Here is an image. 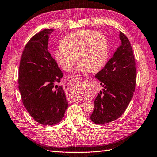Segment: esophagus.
<instances>
[{"mask_svg":"<svg viewBox=\"0 0 157 157\" xmlns=\"http://www.w3.org/2000/svg\"><path fill=\"white\" fill-rule=\"evenodd\" d=\"M77 77H78V75H72L71 76V79L72 78H77ZM74 101H77V102H79V101H81V100H79V99H77V98H75L74 99Z\"/></svg>","mask_w":157,"mask_h":157,"instance_id":"34e87169","label":"esophagus"}]
</instances>
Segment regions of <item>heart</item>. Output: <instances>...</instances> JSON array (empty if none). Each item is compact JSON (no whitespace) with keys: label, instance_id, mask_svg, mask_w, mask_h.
Returning <instances> with one entry per match:
<instances>
[{"label":"heart","instance_id":"1","mask_svg":"<svg viewBox=\"0 0 157 157\" xmlns=\"http://www.w3.org/2000/svg\"><path fill=\"white\" fill-rule=\"evenodd\" d=\"M55 54L58 63L64 70H72L78 59V71L94 72L106 63L108 44L105 35L99 31H75L63 38Z\"/></svg>","mask_w":157,"mask_h":157}]
</instances>
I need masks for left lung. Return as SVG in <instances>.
I'll list each match as a JSON object with an SVG mask.
<instances>
[{"instance_id":"left-lung-1","label":"left lung","mask_w":157,"mask_h":157,"mask_svg":"<svg viewBox=\"0 0 157 157\" xmlns=\"http://www.w3.org/2000/svg\"><path fill=\"white\" fill-rule=\"evenodd\" d=\"M122 44L95 77L103 87L96 97L91 120L104 124L118 119L126 110L135 91L136 68L128 37L120 32Z\"/></svg>"}]
</instances>
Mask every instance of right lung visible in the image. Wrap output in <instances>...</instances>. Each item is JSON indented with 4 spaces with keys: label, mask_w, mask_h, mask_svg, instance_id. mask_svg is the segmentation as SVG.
Instances as JSON below:
<instances>
[{
    "label": "right lung",
    "mask_w": 157,
    "mask_h": 157,
    "mask_svg": "<svg viewBox=\"0 0 157 157\" xmlns=\"http://www.w3.org/2000/svg\"><path fill=\"white\" fill-rule=\"evenodd\" d=\"M52 31L43 29L29 39L22 52L18 71L24 106L44 126L59 123L68 106L63 87L57 86L63 74L47 50L48 34Z\"/></svg>",
    "instance_id": "right-lung-1"
}]
</instances>
